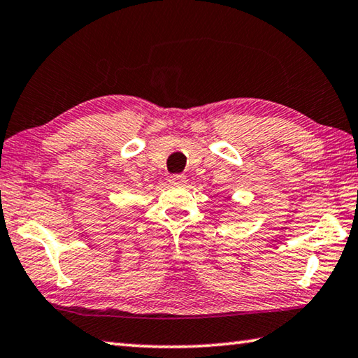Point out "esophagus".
<instances>
[{
	"label": "esophagus",
	"instance_id": "34e87169",
	"mask_svg": "<svg viewBox=\"0 0 358 358\" xmlns=\"http://www.w3.org/2000/svg\"><path fill=\"white\" fill-rule=\"evenodd\" d=\"M169 181H171L172 185H185L186 183V177H185V175L177 173V175H172V177L169 178Z\"/></svg>",
	"mask_w": 358,
	"mask_h": 358
}]
</instances>
